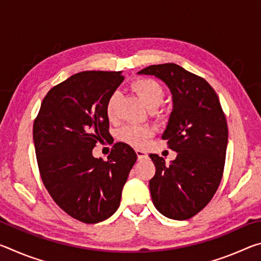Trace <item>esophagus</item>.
<instances>
[{"label":"esophagus","mask_w":261,"mask_h":261,"mask_svg":"<svg viewBox=\"0 0 261 261\" xmlns=\"http://www.w3.org/2000/svg\"><path fill=\"white\" fill-rule=\"evenodd\" d=\"M136 154H137V156H138L139 160H140V159L147 158V153L143 151V149H136Z\"/></svg>","instance_id":"1"}]
</instances>
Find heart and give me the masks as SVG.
<instances>
[{"label": "heart", "instance_id": "1", "mask_svg": "<svg viewBox=\"0 0 261 261\" xmlns=\"http://www.w3.org/2000/svg\"><path fill=\"white\" fill-rule=\"evenodd\" d=\"M134 90L144 105L149 109L156 108L162 102L165 91L160 83L151 78H139L131 84ZM118 94L116 92L110 94L106 102V114L109 120H114L116 116V102ZM154 134V127L149 125H125L118 132L120 139L132 146H143Z\"/></svg>", "mask_w": 261, "mask_h": 261}]
</instances>
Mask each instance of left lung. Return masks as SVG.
Listing matches in <instances>:
<instances>
[{"instance_id":"8db88e82","label":"left lung","mask_w":261,"mask_h":261,"mask_svg":"<svg viewBox=\"0 0 261 261\" xmlns=\"http://www.w3.org/2000/svg\"><path fill=\"white\" fill-rule=\"evenodd\" d=\"M169 87L173 112L162 135L177 153L169 165L149 154L155 175L149 191L155 208L173 220H188L208 204L222 178L228 145V125L218 94L204 78L175 63L140 70Z\"/></svg>"}]
</instances>
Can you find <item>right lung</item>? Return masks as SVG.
<instances>
[{
  "label": "right lung",
  "mask_w": 261,
  "mask_h": 261,
  "mask_svg": "<svg viewBox=\"0 0 261 261\" xmlns=\"http://www.w3.org/2000/svg\"><path fill=\"white\" fill-rule=\"evenodd\" d=\"M121 71H83L50 88L33 124L39 171L47 191L65 213L98 223L117 211L137 160L134 148L116 143L107 161L92 154L110 138L106 102L124 81Z\"/></svg>",
  "instance_id": "add662e5"
}]
</instances>
